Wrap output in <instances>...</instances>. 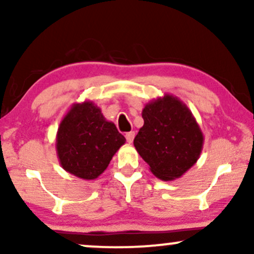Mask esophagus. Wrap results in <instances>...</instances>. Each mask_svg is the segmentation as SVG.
I'll return each instance as SVG.
<instances>
[{"mask_svg": "<svg viewBox=\"0 0 254 254\" xmlns=\"http://www.w3.org/2000/svg\"><path fill=\"white\" fill-rule=\"evenodd\" d=\"M125 138H127V141L131 143V142L133 141V138H135V132L133 131H130V132H127V135H125Z\"/></svg>", "mask_w": 254, "mask_h": 254, "instance_id": "obj_1", "label": "esophagus"}]
</instances>
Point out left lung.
I'll use <instances>...</instances> for the list:
<instances>
[{
	"instance_id": "obj_1",
	"label": "left lung",
	"mask_w": 254,
	"mask_h": 254,
	"mask_svg": "<svg viewBox=\"0 0 254 254\" xmlns=\"http://www.w3.org/2000/svg\"><path fill=\"white\" fill-rule=\"evenodd\" d=\"M144 124L133 139L137 153L159 179L174 180L199 159L204 136L196 118L172 94L154 99L142 111Z\"/></svg>"
}]
</instances>
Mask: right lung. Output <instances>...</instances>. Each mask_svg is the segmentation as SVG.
<instances>
[{"label": "right lung", "mask_w": 254, "mask_h": 254, "mask_svg": "<svg viewBox=\"0 0 254 254\" xmlns=\"http://www.w3.org/2000/svg\"><path fill=\"white\" fill-rule=\"evenodd\" d=\"M125 141L116 125L88 100L72 104L63 117L57 130L56 151L64 171L80 179L94 180Z\"/></svg>", "instance_id": "add662e5"}]
</instances>
